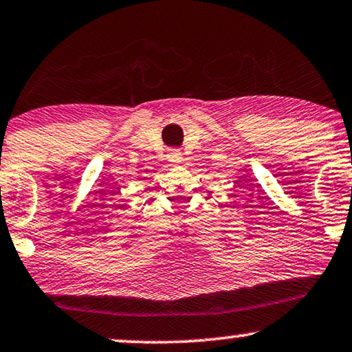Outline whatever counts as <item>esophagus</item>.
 Masks as SVG:
<instances>
[{"instance_id":"1","label":"esophagus","mask_w":352,"mask_h":352,"mask_svg":"<svg viewBox=\"0 0 352 352\" xmlns=\"http://www.w3.org/2000/svg\"><path fill=\"white\" fill-rule=\"evenodd\" d=\"M167 159H168V162L173 164V166H179V164L184 161V156H182V153L179 151V149H170L167 154Z\"/></svg>"}]
</instances>
